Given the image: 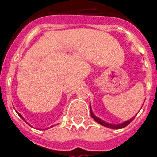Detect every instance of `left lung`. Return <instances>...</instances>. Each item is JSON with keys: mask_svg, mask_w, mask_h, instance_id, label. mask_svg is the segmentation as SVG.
I'll return each instance as SVG.
<instances>
[{"mask_svg": "<svg viewBox=\"0 0 157 157\" xmlns=\"http://www.w3.org/2000/svg\"><path fill=\"white\" fill-rule=\"evenodd\" d=\"M90 107V114H91V117H92V118H93V119L96 122H98V124H102V125H103V126H105V127H107V128H110V129H122V128H124V127L127 126V125H128V124H129L134 118V117H133V118H131V119L128 120V121H126L122 122V123H121V124H109V123L105 122L104 121H103V120H101L100 118H98V117H96L95 115L93 113V112H92V110H91V106Z\"/></svg>", "mask_w": 157, "mask_h": 157, "instance_id": "1", "label": "left lung"}]
</instances>
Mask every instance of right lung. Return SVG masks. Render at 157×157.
<instances>
[{"mask_svg": "<svg viewBox=\"0 0 157 157\" xmlns=\"http://www.w3.org/2000/svg\"><path fill=\"white\" fill-rule=\"evenodd\" d=\"M17 113H18V116H19V117H20L21 118H22V119H23V116H22V115H21V114H19V113H18V112H17ZM23 121H24L26 122V121H25V120H24V119H23ZM51 127H52V126H51Z\"/></svg>", "mask_w": 157, "mask_h": 157, "instance_id": "1", "label": "right lung"}]
</instances>
